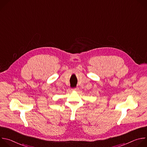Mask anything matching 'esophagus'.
Returning a JSON list of instances; mask_svg holds the SVG:
<instances>
[{
	"mask_svg": "<svg viewBox=\"0 0 147 147\" xmlns=\"http://www.w3.org/2000/svg\"><path fill=\"white\" fill-rule=\"evenodd\" d=\"M73 90L75 91H78V88H73Z\"/></svg>",
	"mask_w": 147,
	"mask_h": 147,
	"instance_id": "34e87169",
	"label": "esophagus"
}]
</instances>
